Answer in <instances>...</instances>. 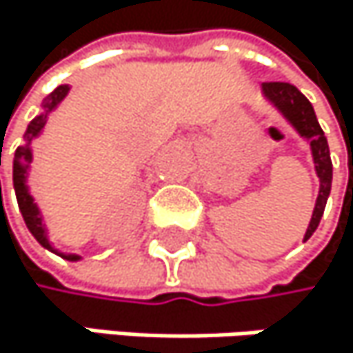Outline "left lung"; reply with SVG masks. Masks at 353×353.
Masks as SVG:
<instances>
[{
  "label": "left lung",
  "instance_id": "1",
  "mask_svg": "<svg viewBox=\"0 0 353 353\" xmlns=\"http://www.w3.org/2000/svg\"><path fill=\"white\" fill-rule=\"evenodd\" d=\"M261 96L272 108H276L283 114V119L297 132V136L310 144L314 171L318 175L320 188H318L316 205L312 211V219H310L307 230L303 234V241H307L316 232L318 223L322 219V213H324V207H326V199H329V194H331L333 163H331L329 142H326L324 132H322L320 123L316 119L314 106L295 85H291V83H263Z\"/></svg>",
  "mask_w": 353,
  "mask_h": 353
}]
</instances>
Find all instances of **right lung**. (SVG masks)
Masks as SVG:
<instances>
[{"label": "right lung", "mask_w": 353, "mask_h": 353, "mask_svg": "<svg viewBox=\"0 0 353 353\" xmlns=\"http://www.w3.org/2000/svg\"><path fill=\"white\" fill-rule=\"evenodd\" d=\"M70 85H58L43 102H41V112L27 125V132H24V142L16 148L14 152V163H12V182H14V192H16V201H18V209L24 217V223H27L29 232L35 236V241L48 249L54 251L56 255L68 259V261H79L83 259L77 253H62L58 249H54V245L50 243V232L48 225L43 221L41 209L35 203L31 188H29V173H31V163H33V142L37 138L43 136V130L50 121V114L64 102V98L68 96Z\"/></svg>", "instance_id": "1"}]
</instances>
